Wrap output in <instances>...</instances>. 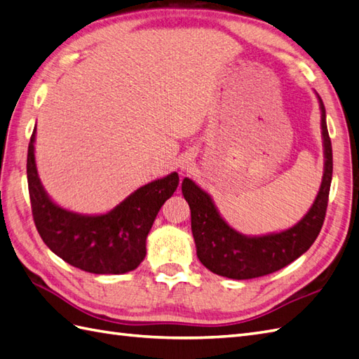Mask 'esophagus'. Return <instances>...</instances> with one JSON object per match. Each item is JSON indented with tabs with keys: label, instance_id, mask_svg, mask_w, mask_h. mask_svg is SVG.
I'll return each mask as SVG.
<instances>
[{
	"label": "esophagus",
	"instance_id": "esophagus-1",
	"mask_svg": "<svg viewBox=\"0 0 359 359\" xmlns=\"http://www.w3.org/2000/svg\"><path fill=\"white\" fill-rule=\"evenodd\" d=\"M186 167H187V163H182L181 164V169H186Z\"/></svg>",
	"mask_w": 359,
	"mask_h": 359
}]
</instances>
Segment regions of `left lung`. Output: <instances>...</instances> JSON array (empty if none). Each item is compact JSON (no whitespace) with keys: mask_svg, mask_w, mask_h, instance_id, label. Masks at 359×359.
Listing matches in <instances>:
<instances>
[{"mask_svg":"<svg viewBox=\"0 0 359 359\" xmlns=\"http://www.w3.org/2000/svg\"><path fill=\"white\" fill-rule=\"evenodd\" d=\"M320 106L325 155L324 177L312 209L294 227L275 235L244 236L226 224L204 190L198 187L192 180L184 178L182 181V195L192 213V233L196 244V255L203 266L210 272L232 280L264 276L290 264L315 243L327 212L333 172L332 141L325 124V109L321 98Z\"/></svg>","mask_w":359,"mask_h":359,"instance_id":"obj_1","label":"left lung"}]
</instances>
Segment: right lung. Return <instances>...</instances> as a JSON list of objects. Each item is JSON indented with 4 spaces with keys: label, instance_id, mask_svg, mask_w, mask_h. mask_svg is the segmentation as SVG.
Returning <instances> with one entry per match:
<instances>
[{
    "label": "right lung",
    "instance_id": "add662e5",
    "mask_svg": "<svg viewBox=\"0 0 359 359\" xmlns=\"http://www.w3.org/2000/svg\"><path fill=\"white\" fill-rule=\"evenodd\" d=\"M35 130L27 150V184L35 227L49 249L70 266L97 275L135 270L146 257V238L163 204L178 187V173L149 182L127 196L114 210L84 217L61 209L39 182Z\"/></svg>",
    "mask_w": 359,
    "mask_h": 359
}]
</instances>
